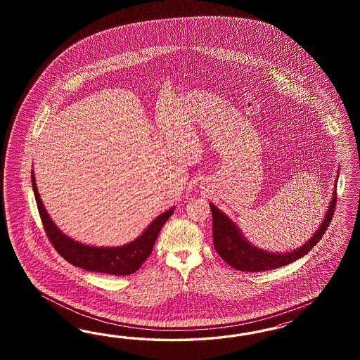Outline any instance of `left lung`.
I'll use <instances>...</instances> for the list:
<instances>
[{
	"label": "left lung",
	"instance_id": "8db88e82",
	"mask_svg": "<svg viewBox=\"0 0 360 360\" xmlns=\"http://www.w3.org/2000/svg\"><path fill=\"white\" fill-rule=\"evenodd\" d=\"M335 205H337V186L334 187L333 199L327 210L326 217L323 218V221L321 223L319 229H316V233L307 240L302 247L297 248L295 251L274 253V252L264 251L262 248L252 245L251 243L243 236L239 227L217 206L210 203V208L212 211L214 247L220 255V257L238 271L264 272V271L280 268L304 257L307 252L314 248V245L322 239L323 233L326 232L327 227L334 215Z\"/></svg>",
	"mask_w": 360,
	"mask_h": 360
}]
</instances>
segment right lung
<instances>
[{
  "label": "right lung",
  "instance_id": "obj_1",
  "mask_svg": "<svg viewBox=\"0 0 360 360\" xmlns=\"http://www.w3.org/2000/svg\"><path fill=\"white\" fill-rule=\"evenodd\" d=\"M32 185L39 217L42 219L44 231L49 240L54 245L56 252L75 266L89 272L107 273L115 276H128L140 269L143 262L152 253L154 243L166 220L174 212V207L158 215L149 224V227L141 235L131 243L121 247H94L75 241L55 226L54 221L49 217L44 203L39 198L38 188L35 185L33 170H32Z\"/></svg>",
  "mask_w": 360,
  "mask_h": 360
}]
</instances>
